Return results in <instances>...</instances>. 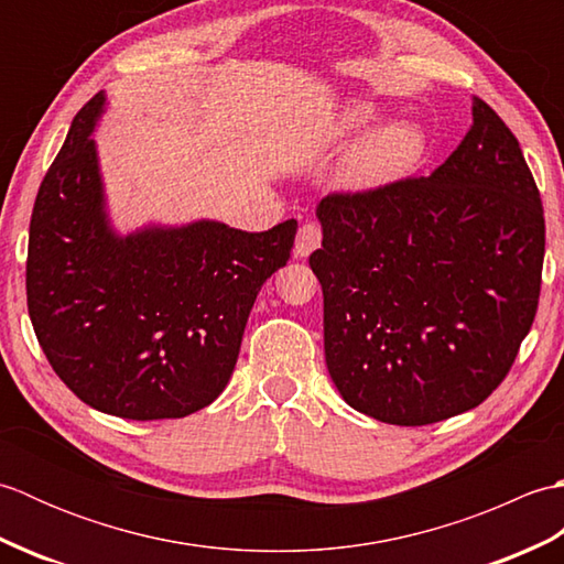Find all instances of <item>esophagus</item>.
<instances>
[{
  "label": "esophagus",
  "instance_id": "34e87169",
  "mask_svg": "<svg viewBox=\"0 0 564 564\" xmlns=\"http://www.w3.org/2000/svg\"><path fill=\"white\" fill-rule=\"evenodd\" d=\"M322 245V230L317 223H305L301 230H297V237H295V247H293V254L297 259H305L313 254V251Z\"/></svg>",
  "mask_w": 564,
  "mask_h": 564
}]
</instances>
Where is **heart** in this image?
<instances>
[{
    "mask_svg": "<svg viewBox=\"0 0 564 564\" xmlns=\"http://www.w3.org/2000/svg\"><path fill=\"white\" fill-rule=\"evenodd\" d=\"M382 118V109L368 101H349L334 113L329 140L334 145L362 135ZM366 133V132H365ZM367 134V133H366ZM426 150L424 130L412 121H392L378 126L361 138L344 162V184L354 191H378L392 186L410 174Z\"/></svg>",
    "mask_w": 564,
    "mask_h": 564,
    "instance_id": "1",
    "label": "heart"
}]
</instances>
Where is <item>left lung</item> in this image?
I'll use <instances>...</instances> for the list:
<instances>
[{"label":"left lung","mask_w":564,"mask_h":564,"mask_svg":"<svg viewBox=\"0 0 564 564\" xmlns=\"http://www.w3.org/2000/svg\"><path fill=\"white\" fill-rule=\"evenodd\" d=\"M317 220L310 267L346 404L424 426L487 400L533 325L545 254L541 194L507 123L475 97L438 170L332 194Z\"/></svg>","instance_id":"1"}]
</instances>
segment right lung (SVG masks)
I'll return each mask as SVG.
<instances>
[{
    "instance_id": "right-lung-1",
    "label": "right lung",
    "mask_w": 564,
    "mask_h": 564,
    "mask_svg": "<svg viewBox=\"0 0 564 564\" xmlns=\"http://www.w3.org/2000/svg\"><path fill=\"white\" fill-rule=\"evenodd\" d=\"M99 91L75 116L35 196L26 295L41 349L82 402L152 422L208 406L230 380L251 305L285 267L297 223L218 220L121 235L106 208Z\"/></svg>"
}]
</instances>
